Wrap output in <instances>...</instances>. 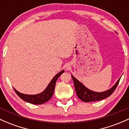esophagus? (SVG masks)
<instances>
[{
	"label": "esophagus",
	"mask_w": 129,
	"mask_h": 129,
	"mask_svg": "<svg viewBox=\"0 0 129 129\" xmlns=\"http://www.w3.org/2000/svg\"><path fill=\"white\" fill-rule=\"evenodd\" d=\"M65 68H66V69L67 70H70V69H71V66H70V64H69V63H68V64H66V66H65Z\"/></svg>",
	"instance_id": "obj_1"
}]
</instances>
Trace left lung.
<instances>
[{"label":"left lung","instance_id":"left-lung-1","mask_svg":"<svg viewBox=\"0 0 129 129\" xmlns=\"http://www.w3.org/2000/svg\"><path fill=\"white\" fill-rule=\"evenodd\" d=\"M72 78L73 79V83H74L76 95L78 98L84 102H90L103 100V99L107 98L109 96L111 95L114 91V90L116 89L117 86L118 85L121 76L111 88L104 92H94L89 89L73 75H72Z\"/></svg>","mask_w":129,"mask_h":129}]
</instances>
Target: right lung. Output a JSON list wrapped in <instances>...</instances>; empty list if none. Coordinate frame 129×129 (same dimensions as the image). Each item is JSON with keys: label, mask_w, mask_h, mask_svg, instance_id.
<instances>
[{"label": "right lung", "mask_w": 129, "mask_h": 129, "mask_svg": "<svg viewBox=\"0 0 129 129\" xmlns=\"http://www.w3.org/2000/svg\"><path fill=\"white\" fill-rule=\"evenodd\" d=\"M63 72H64V70H62L61 72L58 73L57 74H56V75L54 76L53 78L52 79L50 83H49V84L46 87V88L42 92L40 93V94L35 95L24 94L18 92L14 87L13 89L15 90V92L16 93V94L22 100H24L25 102L35 105L43 104L44 103L48 101L49 99L52 97L54 93V90L56 81H57L58 78L61 75Z\"/></svg>", "instance_id": "1"}]
</instances>
